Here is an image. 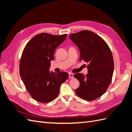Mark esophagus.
I'll list each match as a JSON object with an SVG mask.
<instances>
[{"mask_svg": "<svg viewBox=\"0 0 132 132\" xmlns=\"http://www.w3.org/2000/svg\"><path fill=\"white\" fill-rule=\"evenodd\" d=\"M69 77L71 79L74 78V74L72 73H69Z\"/></svg>", "mask_w": 132, "mask_h": 132, "instance_id": "obj_1", "label": "esophagus"}]
</instances>
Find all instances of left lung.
I'll use <instances>...</instances> for the list:
<instances>
[{"instance_id": "obj_1", "label": "left lung", "mask_w": 132, "mask_h": 132, "mask_svg": "<svg viewBox=\"0 0 132 132\" xmlns=\"http://www.w3.org/2000/svg\"><path fill=\"white\" fill-rule=\"evenodd\" d=\"M69 38L78 47L80 60L87 63L86 76L80 73L74 75L80 82L76 94L85 100H94L105 93L111 82L114 69L111 51L100 36L91 31L72 34Z\"/></svg>"}]
</instances>
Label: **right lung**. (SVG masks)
<instances>
[{
    "label": "right lung",
    "instance_id": "right-lung-1",
    "mask_svg": "<svg viewBox=\"0 0 132 132\" xmlns=\"http://www.w3.org/2000/svg\"><path fill=\"white\" fill-rule=\"evenodd\" d=\"M67 37V34L41 33L29 41L20 63V75L26 89L36 101L51 102L56 98L60 86L69 77L67 72L53 73L49 70L54 53Z\"/></svg>",
    "mask_w": 132,
    "mask_h": 132
}]
</instances>
